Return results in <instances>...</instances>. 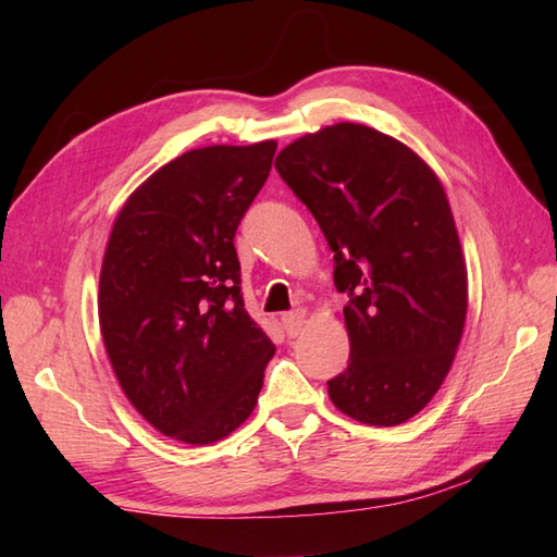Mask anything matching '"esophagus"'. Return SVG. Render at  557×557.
Here are the masks:
<instances>
[{
    "instance_id": "34e87169",
    "label": "esophagus",
    "mask_w": 557,
    "mask_h": 557,
    "mask_svg": "<svg viewBox=\"0 0 557 557\" xmlns=\"http://www.w3.org/2000/svg\"><path fill=\"white\" fill-rule=\"evenodd\" d=\"M304 323H306V313L299 311V309L282 315V325H285L289 337H297V335L301 333V330H304Z\"/></svg>"
}]
</instances>
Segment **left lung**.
I'll return each mask as SVG.
<instances>
[{
	"instance_id": "8db88e82",
	"label": "left lung",
	"mask_w": 557,
	"mask_h": 557,
	"mask_svg": "<svg viewBox=\"0 0 557 557\" xmlns=\"http://www.w3.org/2000/svg\"><path fill=\"white\" fill-rule=\"evenodd\" d=\"M277 174L311 210L347 294L349 366L333 405L369 425L419 413L453 366L467 270L437 176L417 152L363 124H335L280 152Z\"/></svg>"
}]
</instances>
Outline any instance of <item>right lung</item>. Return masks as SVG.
Segmentation results:
<instances>
[{"instance_id":"add662e5","label":"right lung","mask_w":557,"mask_h":557,"mask_svg":"<svg viewBox=\"0 0 557 557\" xmlns=\"http://www.w3.org/2000/svg\"><path fill=\"white\" fill-rule=\"evenodd\" d=\"M275 150H188L114 220L98 297L104 349L140 417L182 443H218L251 417L275 354L244 309L234 248Z\"/></svg>"}]
</instances>
